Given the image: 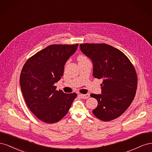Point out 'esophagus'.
Returning a JSON list of instances; mask_svg holds the SVG:
<instances>
[{"label": "esophagus", "mask_w": 152, "mask_h": 152, "mask_svg": "<svg viewBox=\"0 0 152 152\" xmlns=\"http://www.w3.org/2000/svg\"><path fill=\"white\" fill-rule=\"evenodd\" d=\"M79 96H80L82 98H83V99H87L88 98H89V96H90L89 94H79Z\"/></svg>", "instance_id": "esophagus-1"}]
</instances>
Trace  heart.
I'll return each mask as SVG.
<instances>
[{
	"mask_svg": "<svg viewBox=\"0 0 152 152\" xmlns=\"http://www.w3.org/2000/svg\"><path fill=\"white\" fill-rule=\"evenodd\" d=\"M85 59H87V58L83 55H81L79 58V60H85Z\"/></svg>",
	"mask_w": 152,
	"mask_h": 152,
	"instance_id": "obj_1",
	"label": "heart"
}]
</instances>
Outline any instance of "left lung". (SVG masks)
Returning <instances> with one entry per match:
<instances>
[{
	"label": "left lung",
	"instance_id": "1",
	"mask_svg": "<svg viewBox=\"0 0 152 152\" xmlns=\"http://www.w3.org/2000/svg\"><path fill=\"white\" fill-rule=\"evenodd\" d=\"M82 52L93 63V76L103 79L102 94H91L98 107L93 113L101 121L118 118L134 99L137 85L135 68L125 54L107 44H81Z\"/></svg>",
	"mask_w": 152,
	"mask_h": 152
}]
</instances>
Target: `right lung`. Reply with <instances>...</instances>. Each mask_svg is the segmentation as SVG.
Returning a JSON list of instances; mask_svg holds the SVG:
<instances>
[{"label":"right lung","mask_w":152,"mask_h":152,"mask_svg":"<svg viewBox=\"0 0 152 152\" xmlns=\"http://www.w3.org/2000/svg\"><path fill=\"white\" fill-rule=\"evenodd\" d=\"M79 44H53L31 56L22 68L20 83L27 107L39 120L58 122L68 113L75 93H64L54 84L63 75L64 66Z\"/></svg>","instance_id":"obj_1"}]
</instances>
